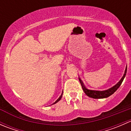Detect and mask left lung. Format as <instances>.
Instances as JSON below:
<instances>
[{
  "label": "left lung",
  "mask_w": 131,
  "mask_h": 131,
  "mask_svg": "<svg viewBox=\"0 0 131 131\" xmlns=\"http://www.w3.org/2000/svg\"><path fill=\"white\" fill-rule=\"evenodd\" d=\"M126 72H127V67L126 68H125V73L124 74V76L122 77V78L121 79V80H120V81L118 82L115 85H114V86L112 87V88H110V89H107V90L102 91L90 90V89H87V88H85V85H84V83L82 82L81 79H80V78H79V81H80V84H81L82 85V88L83 91H84V92H85V94H86L87 96L94 99H102V98H105V97H109L110 96L113 94L118 89V88L121 86V84L122 83L124 78H125V75H126Z\"/></svg>",
  "instance_id": "left-lung-1"
}]
</instances>
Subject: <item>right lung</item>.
<instances>
[{
    "mask_svg": "<svg viewBox=\"0 0 131 131\" xmlns=\"http://www.w3.org/2000/svg\"><path fill=\"white\" fill-rule=\"evenodd\" d=\"M62 95H63V92H62L61 95V96H59V98H58V100H56V101H55V103H53V105H54V104L56 103H57V102H58V101H59V100H61V97H62Z\"/></svg>",
    "mask_w": 131,
    "mask_h": 131,
    "instance_id": "right-lung-1",
    "label": "right lung"
}]
</instances>
